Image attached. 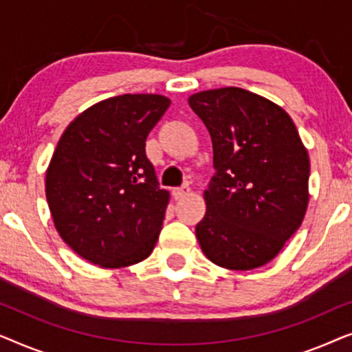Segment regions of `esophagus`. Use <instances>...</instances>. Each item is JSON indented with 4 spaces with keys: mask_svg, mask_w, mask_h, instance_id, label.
I'll use <instances>...</instances> for the list:
<instances>
[{
    "mask_svg": "<svg viewBox=\"0 0 352 352\" xmlns=\"http://www.w3.org/2000/svg\"><path fill=\"white\" fill-rule=\"evenodd\" d=\"M190 189L187 186H182V187H176V189H173V195H175L176 200L179 199H184L186 195H189Z\"/></svg>",
    "mask_w": 352,
    "mask_h": 352,
    "instance_id": "34e87169",
    "label": "esophagus"
}]
</instances>
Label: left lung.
<instances>
[{
	"instance_id": "1",
	"label": "left lung",
	"mask_w": 352,
	"mask_h": 352,
	"mask_svg": "<svg viewBox=\"0 0 352 352\" xmlns=\"http://www.w3.org/2000/svg\"><path fill=\"white\" fill-rule=\"evenodd\" d=\"M189 105L208 128L214 176L195 234L216 266L261 267L300 228L309 201V155L285 110L242 88L200 91Z\"/></svg>"
}]
</instances>
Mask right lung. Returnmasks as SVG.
Masks as SVG:
<instances>
[{
    "instance_id": "obj_1",
    "label": "right lung",
    "mask_w": 352,
    "mask_h": 352,
    "mask_svg": "<svg viewBox=\"0 0 352 352\" xmlns=\"http://www.w3.org/2000/svg\"><path fill=\"white\" fill-rule=\"evenodd\" d=\"M171 100L123 94L81 112L46 170V200L60 239L86 261L126 267L152 253L170 201L146 139Z\"/></svg>"
}]
</instances>
